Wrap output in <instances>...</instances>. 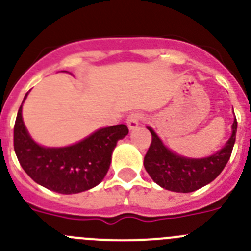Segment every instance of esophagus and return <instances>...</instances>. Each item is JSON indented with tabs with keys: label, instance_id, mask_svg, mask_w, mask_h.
I'll use <instances>...</instances> for the list:
<instances>
[{
	"label": "esophagus",
	"instance_id": "esophagus-1",
	"mask_svg": "<svg viewBox=\"0 0 251 251\" xmlns=\"http://www.w3.org/2000/svg\"><path fill=\"white\" fill-rule=\"evenodd\" d=\"M143 119H144V117H143V114L139 113V112H132V113L128 114L127 124H128V127H129V129H134V128H137Z\"/></svg>",
	"mask_w": 251,
	"mask_h": 251
}]
</instances>
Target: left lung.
<instances>
[{"label": "left lung", "mask_w": 251, "mask_h": 251, "mask_svg": "<svg viewBox=\"0 0 251 251\" xmlns=\"http://www.w3.org/2000/svg\"><path fill=\"white\" fill-rule=\"evenodd\" d=\"M237 118L233 123V133L226 144L216 154L204 159H188L178 156L165 148L154 130L151 143L144 156V168L150 177L163 188L174 192H193L212 182L223 171L230 157L235 143Z\"/></svg>", "instance_id": "left-lung-1"}]
</instances>
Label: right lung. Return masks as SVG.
Instances as JSON below:
<instances>
[{"instance_id":"right-lung-1","label":"right lung","mask_w":251,"mask_h":251,"mask_svg":"<svg viewBox=\"0 0 251 251\" xmlns=\"http://www.w3.org/2000/svg\"><path fill=\"white\" fill-rule=\"evenodd\" d=\"M128 132L126 124H117L99 129L71 147L43 148L28 134L21 106L14 123L13 145L21 166L35 182L70 195L90 190L103 180L117 142Z\"/></svg>"}]
</instances>
